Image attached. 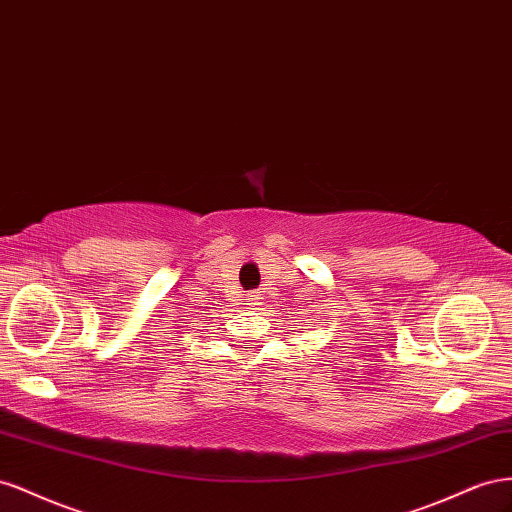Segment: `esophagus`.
<instances>
[{
	"mask_svg": "<svg viewBox=\"0 0 512 512\" xmlns=\"http://www.w3.org/2000/svg\"><path fill=\"white\" fill-rule=\"evenodd\" d=\"M259 300H261V298H259V294H255V291H253V294H248V296H246L248 309H257V304H261Z\"/></svg>",
	"mask_w": 512,
	"mask_h": 512,
	"instance_id": "34e87169",
	"label": "esophagus"
}]
</instances>
